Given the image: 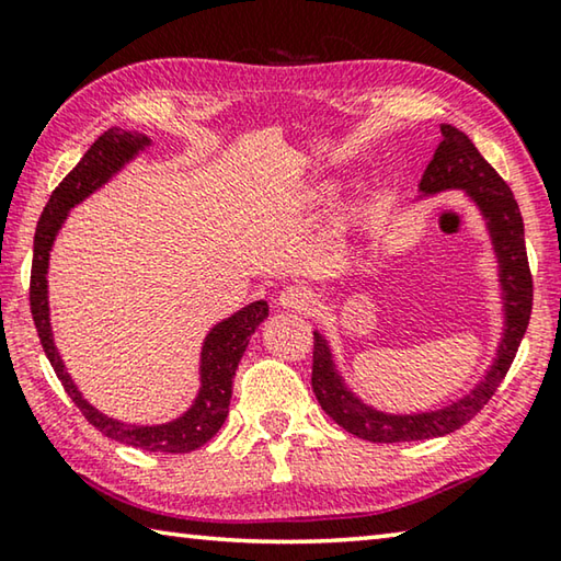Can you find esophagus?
I'll return each instance as SVG.
<instances>
[{
  "instance_id": "1",
  "label": "esophagus",
  "mask_w": 561,
  "mask_h": 561,
  "mask_svg": "<svg viewBox=\"0 0 561 561\" xmlns=\"http://www.w3.org/2000/svg\"><path fill=\"white\" fill-rule=\"evenodd\" d=\"M279 307L291 311H307L311 307V297L299 287H287L279 294Z\"/></svg>"
}]
</instances>
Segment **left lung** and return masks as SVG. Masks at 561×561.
Returning a JSON list of instances; mask_svg holds the SVG:
<instances>
[{
    "label": "left lung",
    "mask_w": 561,
    "mask_h": 561,
    "mask_svg": "<svg viewBox=\"0 0 561 561\" xmlns=\"http://www.w3.org/2000/svg\"><path fill=\"white\" fill-rule=\"evenodd\" d=\"M440 133V146L435 148V156L425 168L417 190H421V197L438 195L445 190H462L485 217L500 270L505 329H502L497 356L482 381L458 401L423 413H386L360 401L346 386L344 376L339 374L329 341L314 331L311 388H314L319 405L341 428L371 443L428 440L462 428L495 396L529 324L531 274L525 247V222H522L515 195L462 130L443 123Z\"/></svg>",
    "instance_id": "obj_1"
}]
</instances>
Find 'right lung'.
<instances>
[{"label":"right lung","mask_w":561,"mask_h":561,"mask_svg":"<svg viewBox=\"0 0 561 561\" xmlns=\"http://www.w3.org/2000/svg\"><path fill=\"white\" fill-rule=\"evenodd\" d=\"M150 146V138L144 133H130L121 128H108L93 144L87 156L79 160L69 175H66L59 187L54 190L49 203L39 217L34 234V260H32V284H30V304L32 317L36 324V334L42 339L44 354L51 360L56 376L64 386V391L71 396V401L79 405V411L87 415V421L93 428L101 431L108 438L133 445V448L150 450V453H190L205 445L213 435L222 428L227 413H230L232 398V378L237 364L244 354L250 336L254 334L264 319L270 317L267 301H252L234 311L232 317L222 319L220 324L210 329V334L203 341L201 351V391H197L193 405L170 423L160 425H136L123 423L101 413L93 408L87 398L81 396L79 388L71 381L66 371L59 348L54 344V331L49 319V254L56 234L69 217L73 205L87 201L91 193H96L101 185L118 173V170L130 163L140 150Z\"/></svg>","instance_id":"add662e5"}]
</instances>
